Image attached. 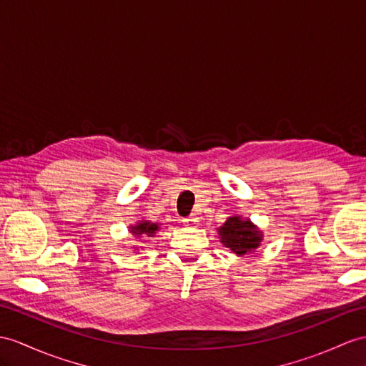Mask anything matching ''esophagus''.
Wrapping results in <instances>:
<instances>
[{"label": "esophagus", "instance_id": "obj_1", "mask_svg": "<svg viewBox=\"0 0 366 366\" xmlns=\"http://www.w3.org/2000/svg\"><path fill=\"white\" fill-rule=\"evenodd\" d=\"M183 224H184L186 227H197V225H199V217L195 216V214H191L189 217L183 219Z\"/></svg>", "mask_w": 366, "mask_h": 366}]
</instances>
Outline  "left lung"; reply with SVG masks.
I'll use <instances>...</instances> for the list:
<instances>
[{"label": "left lung", "instance_id": "obj_1", "mask_svg": "<svg viewBox=\"0 0 366 366\" xmlns=\"http://www.w3.org/2000/svg\"><path fill=\"white\" fill-rule=\"evenodd\" d=\"M220 242L231 248L236 254H245L254 250L262 240L261 233L254 228L250 220H242L239 216L229 217L224 227L219 228Z\"/></svg>", "mask_w": 366, "mask_h": 366}]
</instances>
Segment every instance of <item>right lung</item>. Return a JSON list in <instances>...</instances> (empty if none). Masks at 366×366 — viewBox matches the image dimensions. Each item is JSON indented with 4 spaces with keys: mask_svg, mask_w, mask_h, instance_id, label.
<instances>
[{
    "mask_svg": "<svg viewBox=\"0 0 366 366\" xmlns=\"http://www.w3.org/2000/svg\"><path fill=\"white\" fill-rule=\"evenodd\" d=\"M157 229H158V225L150 224V222H141L139 225L132 227V233L135 236H141V234L152 236Z\"/></svg>",
    "mask_w": 366,
    "mask_h": 366,
    "instance_id": "1",
    "label": "right lung"
}]
</instances>
